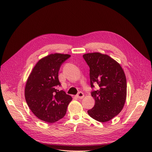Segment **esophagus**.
<instances>
[{"mask_svg": "<svg viewBox=\"0 0 152 152\" xmlns=\"http://www.w3.org/2000/svg\"><path fill=\"white\" fill-rule=\"evenodd\" d=\"M76 97L78 98V99H83V97H84V94H83V93H82V92H79L78 93H77V94L76 95Z\"/></svg>", "mask_w": 152, "mask_h": 152, "instance_id": "esophagus-1", "label": "esophagus"}]
</instances>
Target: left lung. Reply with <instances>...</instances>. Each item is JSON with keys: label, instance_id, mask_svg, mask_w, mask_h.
<instances>
[{"label": "left lung", "instance_id": "left-lung-1", "mask_svg": "<svg viewBox=\"0 0 152 152\" xmlns=\"http://www.w3.org/2000/svg\"><path fill=\"white\" fill-rule=\"evenodd\" d=\"M83 58L90 67L92 89L97 84L99 89L91 91L95 104L88 114L100 122H106L122 110L126 99V76L120 65L107 55L86 53Z\"/></svg>", "mask_w": 152, "mask_h": 152}]
</instances>
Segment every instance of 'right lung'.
Returning <instances> with one entry per match:
<instances>
[{"label":"right lung","instance_id":"1","mask_svg":"<svg viewBox=\"0 0 152 152\" xmlns=\"http://www.w3.org/2000/svg\"><path fill=\"white\" fill-rule=\"evenodd\" d=\"M71 56L50 54L40 59L34 67L26 82L25 96L31 111L39 119L52 123L66 115L72 97L63 90L58 72L61 65Z\"/></svg>","mask_w":152,"mask_h":152}]
</instances>
